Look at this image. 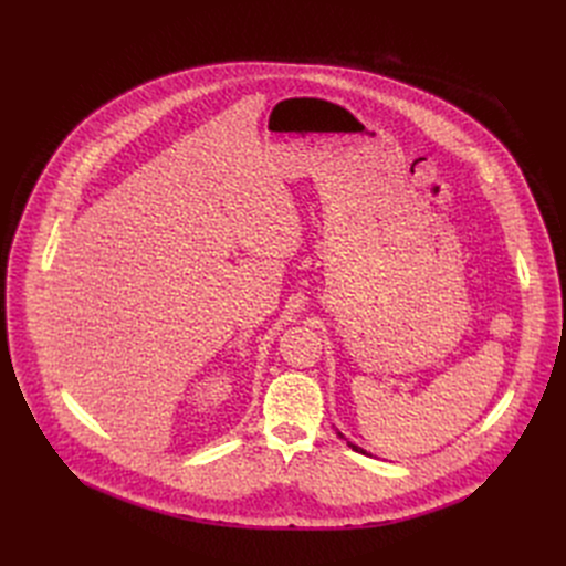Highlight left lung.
Masks as SVG:
<instances>
[{"label":"left lung","instance_id":"8db88e82","mask_svg":"<svg viewBox=\"0 0 566 566\" xmlns=\"http://www.w3.org/2000/svg\"><path fill=\"white\" fill-rule=\"evenodd\" d=\"M348 444H350V448H353V450H355V452H360V454H367V452H365V450H360V448H358V444H353V442H348Z\"/></svg>","mask_w":566,"mask_h":566}]
</instances>
